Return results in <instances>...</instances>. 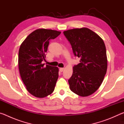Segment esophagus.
Wrapping results in <instances>:
<instances>
[{
	"mask_svg": "<svg viewBox=\"0 0 124 124\" xmlns=\"http://www.w3.org/2000/svg\"><path fill=\"white\" fill-rule=\"evenodd\" d=\"M63 70H64V68H60V71L61 72H62Z\"/></svg>",
	"mask_w": 124,
	"mask_h": 124,
	"instance_id": "1",
	"label": "esophagus"
}]
</instances>
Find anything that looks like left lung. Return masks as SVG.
I'll use <instances>...</instances> for the list:
<instances>
[{"label": "left lung", "mask_w": 124, "mask_h": 124, "mask_svg": "<svg viewBox=\"0 0 124 124\" xmlns=\"http://www.w3.org/2000/svg\"><path fill=\"white\" fill-rule=\"evenodd\" d=\"M63 33L74 55L80 58V63L73 67L68 80L70 88L77 95L87 97L98 89L106 74V46L99 35L86 27L69 29Z\"/></svg>", "instance_id": "1"}]
</instances>
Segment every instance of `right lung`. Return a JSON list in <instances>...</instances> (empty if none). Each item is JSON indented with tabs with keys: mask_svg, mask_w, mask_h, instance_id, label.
I'll return each instance as SVG.
<instances>
[{
	"mask_svg": "<svg viewBox=\"0 0 124 124\" xmlns=\"http://www.w3.org/2000/svg\"><path fill=\"white\" fill-rule=\"evenodd\" d=\"M61 32L44 28L37 29L28 35L20 46L18 68L26 88L31 95L44 98L54 91L58 78V68L46 65L45 60L49 41Z\"/></svg>",
	"mask_w": 124,
	"mask_h": 124,
	"instance_id": "right-lung-1",
	"label": "right lung"
}]
</instances>
